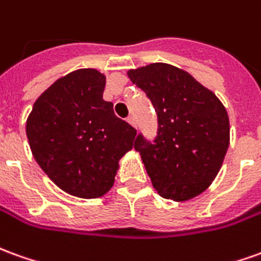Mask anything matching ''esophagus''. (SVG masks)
<instances>
[{"label":"esophagus","mask_w":261,"mask_h":261,"mask_svg":"<svg viewBox=\"0 0 261 261\" xmlns=\"http://www.w3.org/2000/svg\"><path fill=\"white\" fill-rule=\"evenodd\" d=\"M127 121H128V124H131L133 127H136V120H134L133 116H128V117H127Z\"/></svg>","instance_id":"obj_1"}]
</instances>
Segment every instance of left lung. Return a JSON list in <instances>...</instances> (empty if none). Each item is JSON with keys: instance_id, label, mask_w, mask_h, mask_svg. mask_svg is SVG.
Instances as JSON below:
<instances>
[{"instance_id": "8db88e82", "label": "left lung", "mask_w": 261, "mask_h": 261, "mask_svg": "<svg viewBox=\"0 0 261 261\" xmlns=\"http://www.w3.org/2000/svg\"><path fill=\"white\" fill-rule=\"evenodd\" d=\"M127 74L158 114L155 144L143 136L134 144L155 191L175 202L198 196L216 178L229 148L225 106L192 74L169 63H149Z\"/></svg>"}]
</instances>
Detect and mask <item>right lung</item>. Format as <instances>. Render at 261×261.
Masks as SVG:
<instances>
[{
	"instance_id": "add662e5",
	"label": "right lung",
	"mask_w": 261,
	"mask_h": 261,
	"mask_svg": "<svg viewBox=\"0 0 261 261\" xmlns=\"http://www.w3.org/2000/svg\"><path fill=\"white\" fill-rule=\"evenodd\" d=\"M106 76L77 69L36 99L27 118L32 155L66 194L100 198L112 189L120 160L133 149L137 131L103 100Z\"/></svg>"
}]
</instances>
